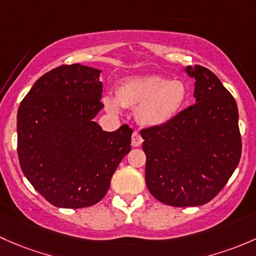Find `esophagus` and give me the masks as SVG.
Masks as SVG:
<instances>
[{
  "instance_id": "1",
  "label": "esophagus",
  "mask_w": 256,
  "mask_h": 256,
  "mask_svg": "<svg viewBox=\"0 0 256 256\" xmlns=\"http://www.w3.org/2000/svg\"><path fill=\"white\" fill-rule=\"evenodd\" d=\"M142 143H143V138H142V136L139 134L138 130H134L133 134H132V146H142Z\"/></svg>"
}]
</instances>
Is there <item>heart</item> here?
Wrapping results in <instances>:
<instances>
[{
    "instance_id": "b5f03b06",
    "label": "heart",
    "mask_w": 256,
    "mask_h": 256,
    "mask_svg": "<svg viewBox=\"0 0 256 256\" xmlns=\"http://www.w3.org/2000/svg\"><path fill=\"white\" fill-rule=\"evenodd\" d=\"M188 94L182 81L162 76H143L123 81L117 91L118 102L123 106L136 107V120L146 127L166 124L176 117ZM114 98H106L110 110H118Z\"/></svg>"
}]
</instances>
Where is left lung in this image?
<instances>
[{"label":"left lung","instance_id":"obj_1","mask_svg":"<svg viewBox=\"0 0 256 256\" xmlns=\"http://www.w3.org/2000/svg\"><path fill=\"white\" fill-rule=\"evenodd\" d=\"M196 104L174 120L140 130L150 194L174 207L202 206L226 186L242 156L238 107L207 68H187Z\"/></svg>","mask_w":256,"mask_h":256}]
</instances>
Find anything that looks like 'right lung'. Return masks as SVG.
<instances>
[{
    "instance_id": "right-lung-1",
    "label": "right lung",
    "mask_w": 256,
    "mask_h": 256,
    "mask_svg": "<svg viewBox=\"0 0 256 256\" xmlns=\"http://www.w3.org/2000/svg\"><path fill=\"white\" fill-rule=\"evenodd\" d=\"M100 70L62 65L39 78L17 113L23 174L55 207L96 204L108 191L133 129L104 132L92 120L104 107Z\"/></svg>"
}]
</instances>
